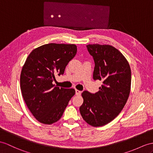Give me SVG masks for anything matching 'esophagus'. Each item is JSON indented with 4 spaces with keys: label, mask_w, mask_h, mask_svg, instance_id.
<instances>
[{
    "label": "esophagus",
    "mask_w": 153,
    "mask_h": 153,
    "mask_svg": "<svg viewBox=\"0 0 153 153\" xmlns=\"http://www.w3.org/2000/svg\"><path fill=\"white\" fill-rule=\"evenodd\" d=\"M81 91L80 90H78V89H76L75 90V94L76 95H80L81 94Z\"/></svg>",
    "instance_id": "obj_1"
}]
</instances>
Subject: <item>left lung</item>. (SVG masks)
Segmentation results:
<instances>
[{"label": "left lung", "mask_w": 153, "mask_h": 153, "mask_svg": "<svg viewBox=\"0 0 153 153\" xmlns=\"http://www.w3.org/2000/svg\"><path fill=\"white\" fill-rule=\"evenodd\" d=\"M95 62L93 78L102 84L98 92L82 94L84 102L80 112L84 120L93 126L111 122L126 105L131 86V70L120 51L109 45L91 44L86 46Z\"/></svg>", "instance_id": "obj_1"}]
</instances>
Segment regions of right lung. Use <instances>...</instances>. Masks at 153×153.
Masks as SVG:
<instances>
[{
  "label": "right lung",
  "mask_w": 153,
  "mask_h": 153,
  "mask_svg": "<svg viewBox=\"0 0 153 153\" xmlns=\"http://www.w3.org/2000/svg\"><path fill=\"white\" fill-rule=\"evenodd\" d=\"M74 44L48 43L33 49L22 68L20 84L28 108L39 122L51 125L62 116L74 89L54 86L55 76L64 73L76 54Z\"/></svg>",
  "instance_id": "right-lung-1"
}]
</instances>
